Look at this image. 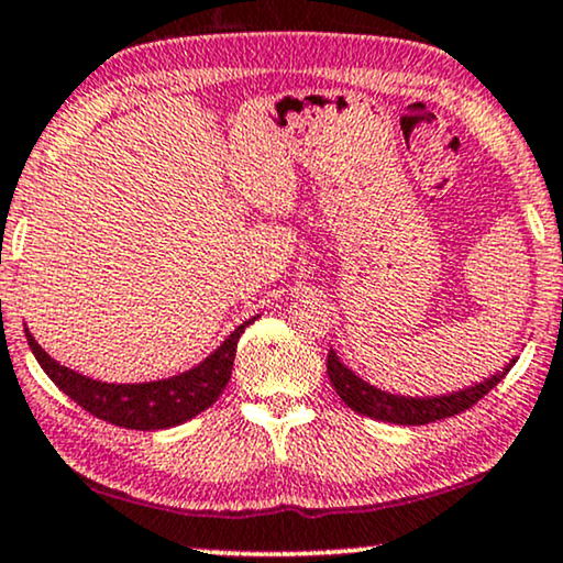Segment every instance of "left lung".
Returning a JSON list of instances; mask_svg holds the SVG:
<instances>
[{
	"mask_svg": "<svg viewBox=\"0 0 563 563\" xmlns=\"http://www.w3.org/2000/svg\"><path fill=\"white\" fill-rule=\"evenodd\" d=\"M517 356L506 364L504 369L493 372L490 377H485L483 383L466 385L462 390L453 393H440V396H398V393H388L375 388L367 380L351 372L346 364L338 358V354L330 349L328 354V377L333 383V388L341 401L354 409L356 415L380 419V422L393 424H428L435 419H445L453 415H462V411L475 406L485 393H490L496 385L504 380L506 372L514 367Z\"/></svg>",
	"mask_w": 563,
	"mask_h": 563,
	"instance_id": "obj_1",
	"label": "left lung"
}]
</instances>
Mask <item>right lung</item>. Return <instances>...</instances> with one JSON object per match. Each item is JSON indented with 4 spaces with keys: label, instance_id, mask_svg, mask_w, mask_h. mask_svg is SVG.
<instances>
[{
    "label": "right lung",
    "instance_id": "add662e5",
    "mask_svg": "<svg viewBox=\"0 0 563 563\" xmlns=\"http://www.w3.org/2000/svg\"><path fill=\"white\" fill-rule=\"evenodd\" d=\"M256 320H246L230 333L225 341L209 354L205 362L196 367L180 372V375L165 377V380L152 383H101L93 377L80 375V372L54 362L46 351L38 346L36 338L25 328L29 346L42 364V369L49 375V380L57 385L65 396H70L80 409L88 415L104 419V422L118 424L128 430H167L175 424L188 422L196 415L209 409L217 398L222 396L225 385L233 372L235 349L243 330Z\"/></svg>",
    "mask_w": 563,
    "mask_h": 563
}]
</instances>
